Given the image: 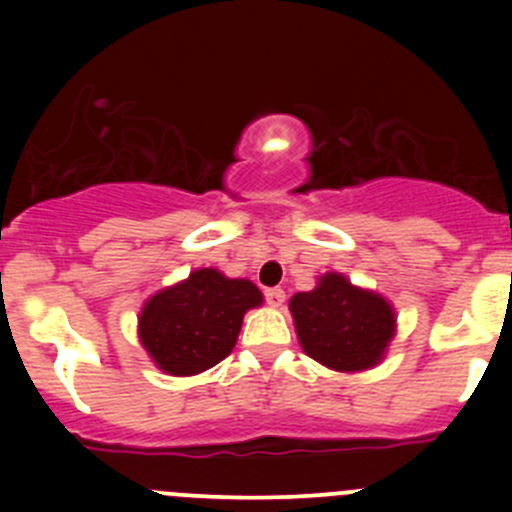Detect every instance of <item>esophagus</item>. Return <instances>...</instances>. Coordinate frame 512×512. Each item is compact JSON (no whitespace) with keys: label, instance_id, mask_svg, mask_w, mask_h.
<instances>
[{"label":"esophagus","instance_id":"esophagus-1","mask_svg":"<svg viewBox=\"0 0 512 512\" xmlns=\"http://www.w3.org/2000/svg\"><path fill=\"white\" fill-rule=\"evenodd\" d=\"M265 299H267V304H270V307H282V304H285V289H280V287L267 289Z\"/></svg>","mask_w":512,"mask_h":512}]
</instances>
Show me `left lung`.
Instances as JSON below:
<instances>
[{"instance_id":"obj_1","label":"left lung","mask_w":512,"mask_h":512,"mask_svg":"<svg viewBox=\"0 0 512 512\" xmlns=\"http://www.w3.org/2000/svg\"><path fill=\"white\" fill-rule=\"evenodd\" d=\"M289 309L304 352L334 371L379 364L394 337L389 302L342 275H324L312 292L294 294Z\"/></svg>"}]
</instances>
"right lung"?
Masks as SVG:
<instances>
[{"mask_svg":"<svg viewBox=\"0 0 512 512\" xmlns=\"http://www.w3.org/2000/svg\"><path fill=\"white\" fill-rule=\"evenodd\" d=\"M260 302L262 292L252 282L198 270L148 299L138 317V334L160 369L193 376L232 352L242 317Z\"/></svg>","mask_w":512,"mask_h":512,"instance_id":"add662e5","label":"right lung"}]
</instances>
